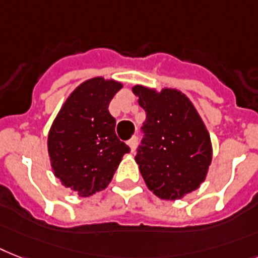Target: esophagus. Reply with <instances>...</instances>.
Wrapping results in <instances>:
<instances>
[{
  "label": "esophagus",
  "instance_id": "34e87169",
  "mask_svg": "<svg viewBox=\"0 0 258 258\" xmlns=\"http://www.w3.org/2000/svg\"><path fill=\"white\" fill-rule=\"evenodd\" d=\"M130 146V148H131V151H135V148H136V144H138V139H136V138H131V139L128 140V143H127Z\"/></svg>",
  "mask_w": 258,
  "mask_h": 258
}]
</instances>
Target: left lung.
Here are the masks:
<instances>
[{
  "mask_svg": "<svg viewBox=\"0 0 258 258\" xmlns=\"http://www.w3.org/2000/svg\"><path fill=\"white\" fill-rule=\"evenodd\" d=\"M146 111L143 139L135 160L148 189L164 200H177L198 189L212 160L211 138L187 96L177 90L162 93L135 86Z\"/></svg>",
  "mask_w": 258,
  "mask_h": 258,
  "instance_id": "left-lung-1",
  "label": "left lung"
}]
</instances>
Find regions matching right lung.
I'll return each instance as SVG.
<instances>
[{
	"instance_id": "add662e5",
	"label": "right lung",
	"mask_w": 258,
	"mask_h": 258,
	"mask_svg": "<svg viewBox=\"0 0 258 258\" xmlns=\"http://www.w3.org/2000/svg\"><path fill=\"white\" fill-rule=\"evenodd\" d=\"M122 85L93 78L73 91L49 133L50 162L64 187L87 198L103 190L130 147L115 134L108 104Z\"/></svg>"
}]
</instances>
